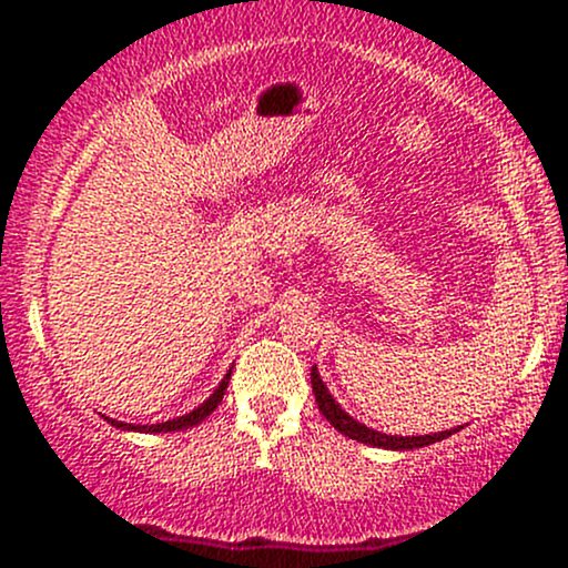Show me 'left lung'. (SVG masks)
Masks as SVG:
<instances>
[{
	"label": "left lung",
	"mask_w": 568,
	"mask_h": 568,
	"mask_svg": "<svg viewBox=\"0 0 568 568\" xmlns=\"http://www.w3.org/2000/svg\"><path fill=\"white\" fill-rule=\"evenodd\" d=\"M311 385H313V395H316L321 415H324L326 420L337 428V432L346 434L348 439H357V443L376 445V448H387V450H412V448H426V445L439 443V439H445V437H450L454 432H459V428H454V432L426 434V437H390V434L374 432V428L363 426V423H357L354 417H348L346 412L335 404V398H332L329 390H326V385L321 382L316 368L311 371Z\"/></svg>",
	"instance_id": "8db88e82"
}]
</instances>
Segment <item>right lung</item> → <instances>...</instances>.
Returning <instances> with one entry per match:
<instances>
[{
  "label": "right lung",
  "mask_w": 568,
  "mask_h": 568,
  "mask_svg": "<svg viewBox=\"0 0 568 568\" xmlns=\"http://www.w3.org/2000/svg\"><path fill=\"white\" fill-rule=\"evenodd\" d=\"M227 382H231V374H227L225 379L220 382V387H216L214 395H211L209 400H203V404H200L197 409H194V412H189V415H183V417H173V420H168V423H153V426H131V423L109 420V417H106V420L112 423L114 428H131V432H145V434H159V432H181V428H192V426H197V423H203L205 417H209L211 412H214L216 406H220L222 395H225V390H227Z\"/></svg>",
  "instance_id": "right-lung-1"
}]
</instances>
